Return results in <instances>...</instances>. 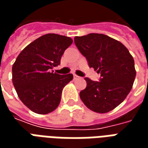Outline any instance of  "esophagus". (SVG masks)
I'll return each mask as SVG.
<instances>
[{
    "label": "esophagus",
    "mask_w": 148,
    "mask_h": 148,
    "mask_svg": "<svg viewBox=\"0 0 148 148\" xmlns=\"http://www.w3.org/2000/svg\"><path fill=\"white\" fill-rule=\"evenodd\" d=\"M78 76H77V75H76V74H74V79H77V78H78Z\"/></svg>",
    "instance_id": "obj_1"
}]
</instances>
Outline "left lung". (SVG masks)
Returning a JSON list of instances; mask_svg holds the SVG:
<instances>
[{"mask_svg": "<svg viewBox=\"0 0 148 148\" xmlns=\"http://www.w3.org/2000/svg\"><path fill=\"white\" fill-rule=\"evenodd\" d=\"M77 49L90 67L101 74L99 82L85 77L87 86L80 97L88 109L99 113L114 109L124 101L136 77L134 59L127 47L104 34L74 37Z\"/></svg>", "mask_w": 148, "mask_h": 148, "instance_id": "obj_1", "label": "left lung"}]
</instances>
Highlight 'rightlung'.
I'll return each instance as SVG.
<instances>
[{"label": "right lung", "instance_id": "right-lung-1", "mask_svg": "<svg viewBox=\"0 0 148 148\" xmlns=\"http://www.w3.org/2000/svg\"><path fill=\"white\" fill-rule=\"evenodd\" d=\"M73 39L49 33L34 40L20 53L12 65V83L19 98L38 114H47L58 107L62 91L73 74L60 75L51 70L60 64Z\"/></svg>", "mask_w": 148, "mask_h": 148}]
</instances>
